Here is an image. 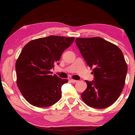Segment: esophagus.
Instances as JSON below:
<instances>
[{"label":"esophagus","instance_id":"34e87169","mask_svg":"<svg viewBox=\"0 0 135 135\" xmlns=\"http://www.w3.org/2000/svg\"><path fill=\"white\" fill-rule=\"evenodd\" d=\"M70 81L73 83H76V82H77V80H73V79H71Z\"/></svg>","mask_w":135,"mask_h":135}]
</instances>
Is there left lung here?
Wrapping results in <instances>:
<instances>
[{"label":"left lung","mask_w":135,"mask_h":135,"mask_svg":"<svg viewBox=\"0 0 135 135\" xmlns=\"http://www.w3.org/2000/svg\"><path fill=\"white\" fill-rule=\"evenodd\" d=\"M76 45L95 79L86 80L83 102L92 108H105L120 97L125 84L127 65L117 46L102 38H76Z\"/></svg>","instance_id":"obj_1"}]
</instances>
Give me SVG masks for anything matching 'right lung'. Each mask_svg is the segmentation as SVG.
<instances>
[{"label": "right lung", "instance_id": "1", "mask_svg": "<svg viewBox=\"0 0 135 135\" xmlns=\"http://www.w3.org/2000/svg\"><path fill=\"white\" fill-rule=\"evenodd\" d=\"M74 37L50 36L32 40L24 46L16 61L17 86L27 102L37 107H47L61 97V86L68 82L51 70Z\"/></svg>", "mask_w": 135, "mask_h": 135}]
</instances>
